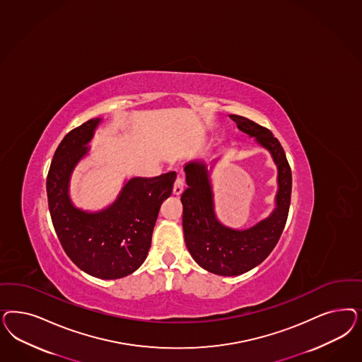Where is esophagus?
Returning a JSON list of instances; mask_svg holds the SVG:
<instances>
[{"instance_id": "34e87169", "label": "esophagus", "mask_w": 362, "mask_h": 362, "mask_svg": "<svg viewBox=\"0 0 362 362\" xmlns=\"http://www.w3.org/2000/svg\"><path fill=\"white\" fill-rule=\"evenodd\" d=\"M184 187H185L184 180H182L181 177H177L175 181V187H173V194L180 196V194L184 192Z\"/></svg>"}]
</instances>
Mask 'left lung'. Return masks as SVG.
I'll use <instances>...</instances> for the list:
<instances>
[{"instance_id":"8db88e82","label":"left lung","mask_w":362,"mask_h":362,"mask_svg":"<svg viewBox=\"0 0 362 362\" xmlns=\"http://www.w3.org/2000/svg\"><path fill=\"white\" fill-rule=\"evenodd\" d=\"M240 130L256 137L272 153L279 168L277 208L267 220L246 230H235L218 222L213 209V194L206 165L185 166L187 190L181 196L185 244L201 268L218 276H238L256 268L272 253L288 220L292 196V170L285 152L269 129L246 117L230 115Z\"/></svg>"}]
</instances>
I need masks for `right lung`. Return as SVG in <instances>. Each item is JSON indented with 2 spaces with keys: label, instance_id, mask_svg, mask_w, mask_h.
<instances>
[{
  "label": "right lung",
  "instance_id": "add662e5",
  "mask_svg": "<svg viewBox=\"0 0 362 362\" xmlns=\"http://www.w3.org/2000/svg\"><path fill=\"white\" fill-rule=\"evenodd\" d=\"M101 118L70 130L53 156L47 177V204L61 246L85 273L116 280L140 268L148 256L160 206L172 194L175 172L154 178L136 177L105 210L76 209L68 196L74 166L88 153Z\"/></svg>",
  "mask_w": 362,
  "mask_h": 362
}]
</instances>
